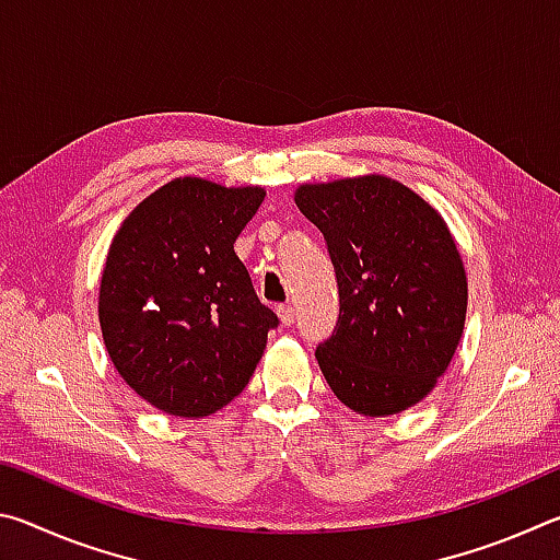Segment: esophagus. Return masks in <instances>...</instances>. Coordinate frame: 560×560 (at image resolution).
Listing matches in <instances>:
<instances>
[{"instance_id":"esophagus-1","label":"esophagus","mask_w":560,"mask_h":560,"mask_svg":"<svg viewBox=\"0 0 560 560\" xmlns=\"http://www.w3.org/2000/svg\"><path fill=\"white\" fill-rule=\"evenodd\" d=\"M277 314H279L283 326H293V324H296V311H293V308L289 306V303H283V306H279Z\"/></svg>"}]
</instances>
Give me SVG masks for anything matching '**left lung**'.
<instances>
[{"instance_id": "8db88e82", "label": "left lung", "mask_w": 560, "mask_h": 560, "mask_svg": "<svg viewBox=\"0 0 560 560\" xmlns=\"http://www.w3.org/2000/svg\"><path fill=\"white\" fill-rule=\"evenodd\" d=\"M296 207L324 234L338 320L316 348L350 410L402 412L432 393L459 346L467 273L434 207L385 175L301 185Z\"/></svg>"}]
</instances>
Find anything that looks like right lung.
<instances>
[{
    "label": "right lung",
    "instance_id": "1",
    "mask_svg": "<svg viewBox=\"0 0 560 560\" xmlns=\"http://www.w3.org/2000/svg\"><path fill=\"white\" fill-rule=\"evenodd\" d=\"M264 195L177 177L113 236L98 293L103 343L122 381L158 410L205 417L232 402L279 326L234 254Z\"/></svg>",
    "mask_w": 560,
    "mask_h": 560
}]
</instances>
